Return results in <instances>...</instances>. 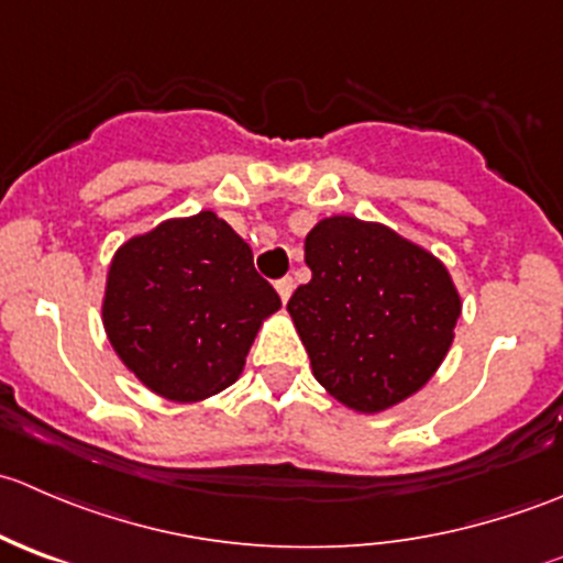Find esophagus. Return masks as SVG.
Listing matches in <instances>:
<instances>
[{"label":"esophagus","instance_id":"esophagus-1","mask_svg":"<svg viewBox=\"0 0 563 563\" xmlns=\"http://www.w3.org/2000/svg\"><path fill=\"white\" fill-rule=\"evenodd\" d=\"M275 288H277V294H280L283 302H288V297H291V291H294V280L291 277H283V280L275 283Z\"/></svg>","mask_w":563,"mask_h":563}]
</instances>
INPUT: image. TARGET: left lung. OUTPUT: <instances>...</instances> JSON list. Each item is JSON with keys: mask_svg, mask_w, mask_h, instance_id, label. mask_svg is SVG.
I'll use <instances>...</instances> for the list:
<instances>
[{"mask_svg": "<svg viewBox=\"0 0 563 563\" xmlns=\"http://www.w3.org/2000/svg\"><path fill=\"white\" fill-rule=\"evenodd\" d=\"M310 283L288 299L313 376L376 413L428 384L452 345L460 297L439 258L387 225L327 218L305 240Z\"/></svg>", "mask_w": 563, "mask_h": 563, "instance_id": "left-lung-1", "label": "left lung"}]
</instances>
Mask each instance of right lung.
Listing matches in <instances>:
<instances>
[{
	"mask_svg": "<svg viewBox=\"0 0 563 563\" xmlns=\"http://www.w3.org/2000/svg\"><path fill=\"white\" fill-rule=\"evenodd\" d=\"M280 308L253 250L214 212L168 220L119 247L103 323L119 360L152 391L203 400L240 378L261 321Z\"/></svg>",
	"mask_w": 563,
	"mask_h": 563,
	"instance_id": "1",
	"label": "right lung"
}]
</instances>
